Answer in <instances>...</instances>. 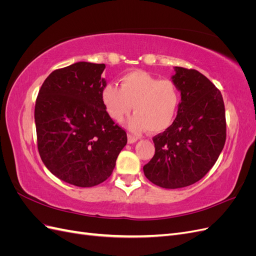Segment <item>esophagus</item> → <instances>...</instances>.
<instances>
[{
	"label": "esophagus",
	"mask_w": 256,
	"mask_h": 256,
	"mask_svg": "<svg viewBox=\"0 0 256 256\" xmlns=\"http://www.w3.org/2000/svg\"><path fill=\"white\" fill-rule=\"evenodd\" d=\"M127 136H128V143H129V144L136 143V142L138 141V138L134 136H132V134H128Z\"/></svg>",
	"instance_id": "34e87169"
}]
</instances>
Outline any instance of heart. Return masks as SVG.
<instances>
[{
  "label": "heart",
  "mask_w": 256,
  "mask_h": 256,
  "mask_svg": "<svg viewBox=\"0 0 256 256\" xmlns=\"http://www.w3.org/2000/svg\"><path fill=\"white\" fill-rule=\"evenodd\" d=\"M120 88L108 83L100 92L106 112L120 122L132 110L127 127L138 134L148 129L158 134L172 125L180 104V94L172 80H159L142 70H132L120 78Z\"/></svg>",
  "instance_id": "heart-1"
}]
</instances>
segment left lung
Segmentation results:
<instances>
[{
    "mask_svg": "<svg viewBox=\"0 0 256 256\" xmlns=\"http://www.w3.org/2000/svg\"><path fill=\"white\" fill-rule=\"evenodd\" d=\"M180 92L173 124L154 136V157L143 166L148 180L166 189L184 188L203 178L226 144V109L220 90L194 69L174 67Z\"/></svg>",
    "mask_w": 256,
    "mask_h": 256,
    "instance_id": "1",
    "label": "left lung"
}]
</instances>
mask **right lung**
I'll return each instance as SVG.
<instances>
[{
	"label": "right lung",
	"mask_w": 256,
	"mask_h": 256,
	"mask_svg": "<svg viewBox=\"0 0 256 256\" xmlns=\"http://www.w3.org/2000/svg\"><path fill=\"white\" fill-rule=\"evenodd\" d=\"M104 64L78 62L52 72L35 104L37 145L49 171L76 187H94L109 178L126 131L106 112L100 92Z\"/></svg>",
	"instance_id": "right-lung-1"
}]
</instances>
